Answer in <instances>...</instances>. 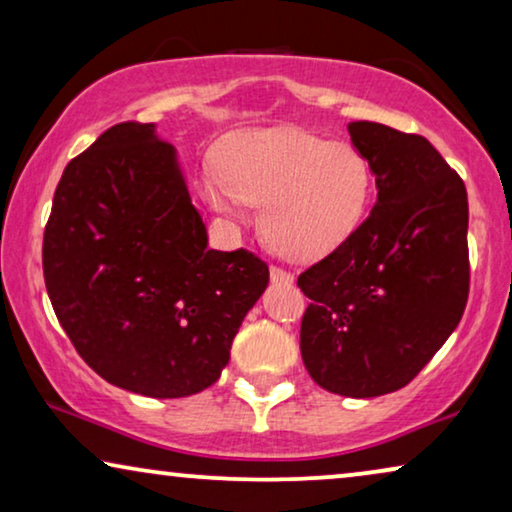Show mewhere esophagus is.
<instances>
[{
    "label": "esophagus",
    "mask_w": 512,
    "mask_h": 512,
    "mask_svg": "<svg viewBox=\"0 0 512 512\" xmlns=\"http://www.w3.org/2000/svg\"><path fill=\"white\" fill-rule=\"evenodd\" d=\"M270 279H272V282H279V284H293L291 272L277 268V265H272V268H270Z\"/></svg>",
    "instance_id": "esophagus-1"
}]
</instances>
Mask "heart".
Returning a JSON list of instances; mask_svg holds the SVG:
<instances>
[{
	"mask_svg": "<svg viewBox=\"0 0 512 512\" xmlns=\"http://www.w3.org/2000/svg\"><path fill=\"white\" fill-rule=\"evenodd\" d=\"M375 174L366 153L303 130H251L202 177V193L223 214L261 209V230L291 261H319L366 219Z\"/></svg>",
	"mask_w": 512,
	"mask_h": 512,
	"instance_id": "obj_1",
	"label": "heart"
}]
</instances>
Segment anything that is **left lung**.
<instances>
[{"label":"left lung","instance_id":"1","mask_svg":"<svg viewBox=\"0 0 512 512\" xmlns=\"http://www.w3.org/2000/svg\"><path fill=\"white\" fill-rule=\"evenodd\" d=\"M377 200L349 240L298 277L312 300L300 354L321 389L373 398L401 389L445 345L468 300V198L429 139L354 121Z\"/></svg>","mask_w":512,"mask_h":512}]
</instances>
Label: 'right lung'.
I'll return each mask as SVG.
<instances>
[{
	"label": "right lung",
	"instance_id": "1",
	"mask_svg": "<svg viewBox=\"0 0 512 512\" xmlns=\"http://www.w3.org/2000/svg\"><path fill=\"white\" fill-rule=\"evenodd\" d=\"M60 326L109 384L151 398L212 387L270 270L207 247L177 151L153 123H118L69 160L44 230Z\"/></svg>",
	"mask_w": 512,
	"mask_h": 512
}]
</instances>
